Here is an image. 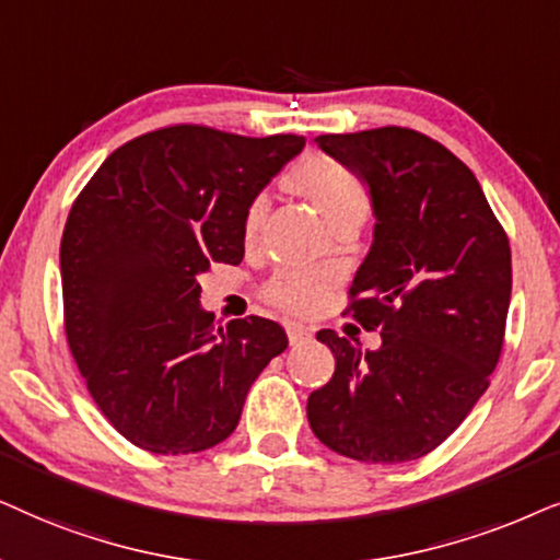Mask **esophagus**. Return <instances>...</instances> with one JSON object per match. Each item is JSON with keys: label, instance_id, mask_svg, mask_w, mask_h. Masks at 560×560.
Here are the masks:
<instances>
[{"label": "esophagus", "instance_id": "1", "mask_svg": "<svg viewBox=\"0 0 560 560\" xmlns=\"http://www.w3.org/2000/svg\"><path fill=\"white\" fill-rule=\"evenodd\" d=\"M287 335H289V342H292V346H296V342L310 340L312 338V330H310V327L300 325V323H289L287 325Z\"/></svg>", "mask_w": 560, "mask_h": 560}]
</instances>
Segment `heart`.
<instances>
[{
    "instance_id": "heart-1",
    "label": "heart",
    "mask_w": 560,
    "mask_h": 560,
    "mask_svg": "<svg viewBox=\"0 0 560 560\" xmlns=\"http://www.w3.org/2000/svg\"><path fill=\"white\" fill-rule=\"evenodd\" d=\"M287 189L300 194L302 199L315 207L319 218L327 222V228H338L342 222H361L366 220L371 199L369 189L361 178L350 171L332 166L325 161H310L304 166L294 168L287 178ZM268 218V202L264 197L253 199L243 220V241L248 248H256L264 233ZM330 276L312 273V271H284L273 276L266 287V300L276 307L296 312V315H310L330 294Z\"/></svg>"
}]
</instances>
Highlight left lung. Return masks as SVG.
<instances>
[{
    "label": "left lung",
    "mask_w": 560,
    "mask_h": 560,
    "mask_svg": "<svg viewBox=\"0 0 560 560\" xmlns=\"http://www.w3.org/2000/svg\"><path fill=\"white\" fill-rule=\"evenodd\" d=\"M317 145L369 186L374 243L350 287V312L382 346L319 330L335 374L310 394V428L363 464L435 451L489 386L504 342L512 256L479 182L417 130L319 136Z\"/></svg>",
    "instance_id": "8db88e82"
}]
</instances>
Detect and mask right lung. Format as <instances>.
Instances as JSON below:
<instances>
[{
	"instance_id": "right-lung-1",
	"label": "right lung",
	"mask_w": 560,
	"mask_h": 560,
	"mask_svg": "<svg viewBox=\"0 0 560 560\" xmlns=\"http://www.w3.org/2000/svg\"><path fill=\"white\" fill-rule=\"evenodd\" d=\"M302 136L174 125L119 145L61 241L66 338L102 415L138 448L184 456L233 435L260 371L289 346L273 319L214 325L199 276L241 264L258 191Z\"/></svg>"
}]
</instances>
